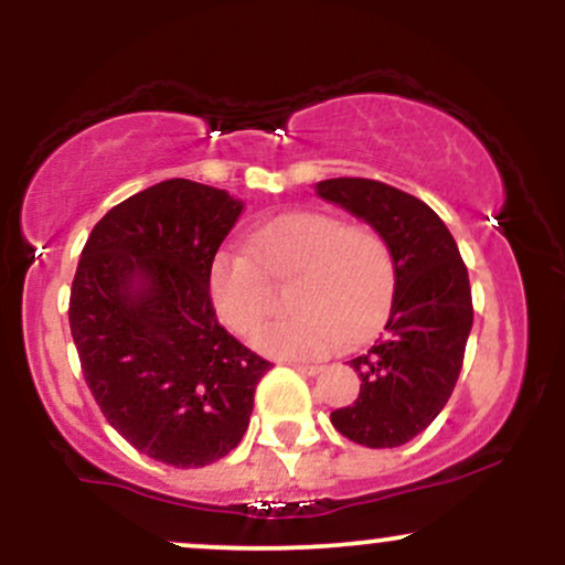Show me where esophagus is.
Returning a JSON list of instances; mask_svg holds the SVG:
<instances>
[{"mask_svg": "<svg viewBox=\"0 0 565 565\" xmlns=\"http://www.w3.org/2000/svg\"><path fill=\"white\" fill-rule=\"evenodd\" d=\"M289 366L297 369V372H300V374H308V377H313V374L321 372V366H316V364H302V361H291Z\"/></svg>", "mask_w": 565, "mask_h": 565, "instance_id": "obj_1", "label": "esophagus"}]
</instances>
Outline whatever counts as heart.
I'll list each match as a JSON object with an SVG mask.
<instances>
[{
	"label": "heart",
	"mask_w": 565,
	"mask_h": 565,
	"mask_svg": "<svg viewBox=\"0 0 565 565\" xmlns=\"http://www.w3.org/2000/svg\"><path fill=\"white\" fill-rule=\"evenodd\" d=\"M297 276V313L263 323L255 348L276 359H319L380 327L395 297V257L385 236L332 212H289L252 233V249L225 244L206 270L212 308L249 334L274 302L270 277Z\"/></svg>",
	"instance_id": "b5f03b06"
}]
</instances>
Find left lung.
Here are the masks:
<instances>
[{
  "label": "left lung",
  "mask_w": 565,
  "mask_h": 565,
  "mask_svg": "<svg viewBox=\"0 0 565 565\" xmlns=\"http://www.w3.org/2000/svg\"><path fill=\"white\" fill-rule=\"evenodd\" d=\"M316 193L382 233L398 274L385 332L350 361L361 391L334 408L332 425L369 449L404 446L438 417L462 372L472 329L468 268L444 220L412 193L366 178L321 180Z\"/></svg>",
  "instance_id": "left-lung-1"
}]
</instances>
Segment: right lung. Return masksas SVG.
<instances>
[{
	"instance_id": "add662e5",
	"label": "right lung",
	"mask_w": 565,
	"mask_h": 565,
	"mask_svg": "<svg viewBox=\"0 0 565 565\" xmlns=\"http://www.w3.org/2000/svg\"><path fill=\"white\" fill-rule=\"evenodd\" d=\"M242 210L193 180L146 188L100 217L71 284V337L103 417L172 468H204L236 449L274 366L220 327L206 289Z\"/></svg>"
}]
</instances>
